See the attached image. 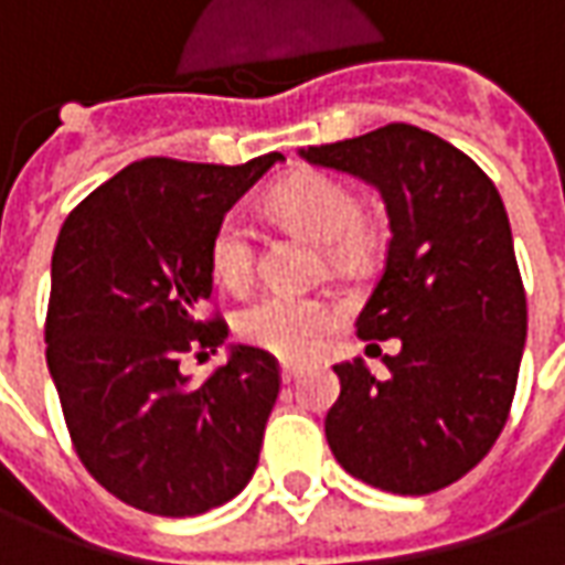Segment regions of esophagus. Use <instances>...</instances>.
<instances>
[{"mask_svg": "<svg viewBox=\"0 0 565 565\" xmlns=\"http://www.w3.org/2000/svg\"><path fill=\"white\" fill-rule=\"evenodd\" d=\"M299 372H302V369L296 366V363H281V379H284V384H290V381L299 379Z\"/></svg>", "mask_w": 565, "mask_h": 565, "instance_id": "34e87169", "label": "esophagus"}]
</instances>
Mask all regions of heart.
I'll use <instances>...</instances> for the list:
<instances>
[{
    "label": "heart",
    "instance_id": "obj_1",
    "mask_svg": "<svg viewBox=\"0 0 565 565\" xmlns=\"http://www.w3.org/2000/svg\"><path fill=\"white\" fill-rule=\"evenodd\" d=\"M269 209L296 230L311 235L332 254H348L356 245L366 211L351 186L327 172H299L271 190ZM209 263L214 281L242 294L257 269V233L245 214H226L211 235ZM335 311L315 296L266 294L235 318V332L254 348L269 354L302 360L315 354L323 335L332 330Z\"/></svg>",
    "mask_w": 565,
    "mask_h": 565
}]
</instances>
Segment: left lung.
Instances as JSON below:
<instances>
[{
  "label": "left lung",
  "mask_w": 565,
  "mask_h": 565,
  "mask_svg": "<svg viewBox=\"0 0 565 565\" xmlns=\"http://www.w3.org/2000/svg\"><path fill=\"white\" fill-rule=\"evenodd\" d=\"M381 193L391 245L356 335L399 339L375 379L339 363L327 441L360 481L424 497L484 460L509 420L526 342V294L499 190L462 150L412 124L299 150Z\"/></svg>",
  "instance_id": "1"
}]
</instances>
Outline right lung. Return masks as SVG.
<instances>
[{
  "instance_id": "obj_1",
  "label": "right lung",
  "mask_w": 565,
  "mask_h": 565,
  "mask_svg": "<svg viewBox=\"0 0 565 565\" xmlns=\"http://www.w3.org/2000/svg\"><path fill=\"white\" fill-rule=\"evenodd\" d=\"M281 160H139L96 186L56 235L47 369L81 462L132 509L193 518L238 497L257 469L278 360L233 344L202 384L178 363L226 339L221 318H202L211 235Z\"/></svg>"
}]
</instances>
